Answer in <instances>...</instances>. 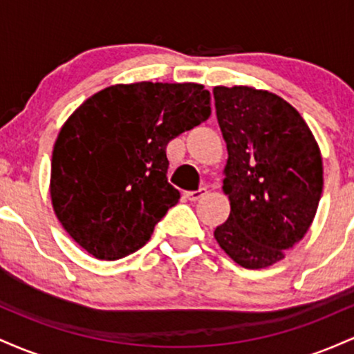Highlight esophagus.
<instances>
[{"label": "esophagus", "mask_w": 354, "mask_h": 354, "mask_svg": "<svg viewBox=\"0 0 354 354\" xmlns=\"http://www.w3.org/2000/svg\"><path fill=\"white\" fill-rule=\"evenodd\" d=\"M208 193V189L206 188H200L198 191H186V198H188L189 201H198L200 200V198H203L205 196V194Z\"/></svg>", "instance_id": "34e87169"}]
</instances>
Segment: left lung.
Wrapping results in <instances>:
<instances>
[{"label": "left lung", "instance_id": "obj_1", "mask_svg": "<svg viewBox=\"0 0 354 354\" xmlns=\"http://www.w3.org/2000/svg\"><path fill=\"white\" fill-rule=\"evenodd\" d=\"M213 95L231 206L214 239L239 266L261 270L281 261L310 230L323 193L319 146L303 116L274 93L214 86Z\"/></svg>", "mask_w": 354, "mask_h": 354}]
</instances>
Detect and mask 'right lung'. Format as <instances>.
Instances as JSON below:
<instances>
[{"instance_id":"1","label":"right lung","mask_w":354,"mask_h":354,"mask_svg":"<svg viewBox=\"0 0 354 354\" xmlns=\"http://www.w3.org/2000/svg\"><path fill=\"white\" fill-rule=\"evenodd\" d=\"M198 83L113 84L80 104L53 146L50 194L66 233L96 259L115 261L151 238L180 200L166 146L211 115Z\"/></svg>"}]
</instances>
